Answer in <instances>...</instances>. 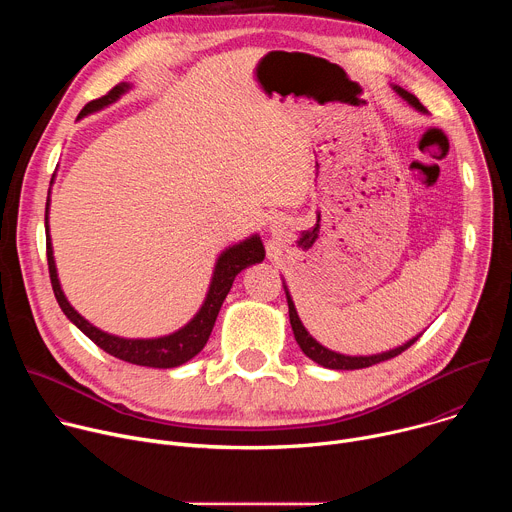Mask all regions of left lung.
<instances>
[{
  "label": "left lung",
  "mask_w": 512,
  "mask_h": 512,
  "mask_svg": "<svg viewBox=\"0 0 512 512\" xmlns=\"http://www.w3.org/2000/svg\"><path fill=\"white\" fill-rule=\"evenodd\" d=\"M395 89H397V93H399L405 101H409L415 109L425 111V107L419 103V99H417L415 95L403 91L401 87H395ZM285 296H287V306H289V324H291V330H294V336H296L300 348L304 350L306 356H310L314 362L322 364V367H326V369H336V371L367 369V367H373V364H379V362H383V360H389V358L399 356V354L405 352L411 344H415L417 338H419V336H415V338L409 340L407 344H403V346H399V348H395V350L383 352V354H375V356H344V354H338V352H332V350L324 348L320 342H316V340L308 334V330L304 328V324H302L300 318H298L296 306H294V302H291L287 291H285Z\"/></svg>",
  "instance_id": "obj_1"
}]
</instances>
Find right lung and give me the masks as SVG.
<instances>
[{"mask_svg": "<svg viewBox=\"0 0 512 512\" xmlns=\"http://www.w3.org/2000/svg\"><path fill=\"white\" fill-rule=\"evenodd\" d=\"M127 89H129V85H125V83L115 85L107 95L89 101L83 107V111L79 113V117H85L87 113H93V111H99V109L111 105ZM48 202H46V221H48ZM263 257H265V249H263V243H261V239L257 235L247 239V241H243L241 245H235V247L227 249L216 261L206 302H204V306L200 308V312L194 316V320L190 324H186L182 330H178V332H174L170 336H164V338L125 340V338L101 332L99 328L89 324L75 308H72L66 302L62 289H60V283H58V277H56L50 237H46V259H48L50 283H52V289H54L56 302L62 308V312L66 314V318L72 324H75L81 332H85L107 354H111V356H115L119 360L131 362V364H139V367H154V369L178 367V364H184L186 360H190L192 356H196L204 348V344H206V340H208V336L212 332V326L216 322L218 310H221L227 294L231 291V285H233L237 273L243 271L245 267L253 265V263L263 261Z\"/></svg>", "mask_w": 512, "mask_h": 512, "instance_id": "add662e5", "label": "right lung"}]
</instances>
